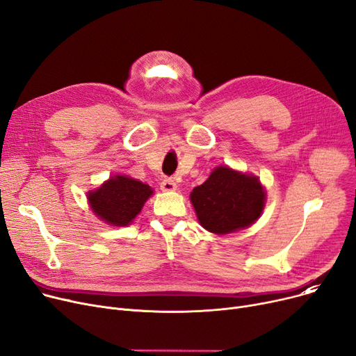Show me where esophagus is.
Listing matches in <instances>:
<instances>
[{"label":"esophagus","mask_w":356,"mask_h":356,"mask_svg":"<svg viewBox=\"0 0 356 356\" xmlns=\"http://www.w3.org/2000/svg\"><path fill=\"white\" fill-rule=\"evenodd\" d=\"M160 188L163 192H175L177 189V184L173 179H163L160 183Z\"/></svg>","instance_id":"34e87169"}]
</instances>
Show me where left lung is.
I'll use <instances>...</instances> for the list:
<instances>
[{"label": "left lung", "instance_id": "1", "mask_svg": "<svg viewBox=\"0 0 356 356\" xmlns=\"http://www.w3.org/2000/svg\"><path fill=\"white\" fill-rule=\"evenodd\" d=\"M200 225L213 234H229L254 223L264 209L266 192L255 176L216 167L191 193Z\"/></svg>", "mask_w": 356, "mask_h": 356}]
</instances>
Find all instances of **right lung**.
Segmentation results:
<instances>
[{
	"label": "right lung",
	"instance_id": "obj_1",
	"mask_svg": "<svg viewBox=\"0 0 356 356\" xmlns=\"http://www.w3.org/2000/svg\"><path fill=\"white\" fill-rule=\"evenodd\" d=\"M152 188L136 179L115 176L88 195L92 211L109 225L125 227L140 213Z\"/></svg>",
	"mask_w": 356,
	"mask_h": 356
}]
</instances>
